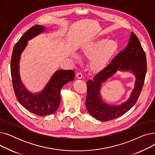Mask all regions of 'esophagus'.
I'll use <instances>...</instances> for the list:
<instances>
[{"instance_id": "34e87169", "label": "esophagus", "mask_w": 155, "mask_h": 155, "mask_svg": "<svg viewBox=\"0 0 155 155\" xmlns=\"http://www.w3.org/2000/svg\"><path fill=\"white\" fill-rule=\"evenodd\" d=\"M76 77H77V78H78V79H81V78H83V75H82V73H77Z\"/></svg>"}]
</instances>
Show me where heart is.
<instances>
[{
    "label": "heart",
    "instance_id": "obj_1",
    "mask_svg": "<svg viewBox=\"0 0 155 155\" xmlns=\"http://www.w3.org/2000/svg\"><path fill=\"white\" fill-rule=\"evenodd\" d=\"M119 45L114 39L98 38L84 44L80 50L83 57L90 59L88 67L94 73L104 70L118 50ZM73 58L77 61L80 59L78 54L74 53Z\"/></svg>",
    "mask_w": 155,
    "mask_h": 155
}]
</instances>
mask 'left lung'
<instances>
[{"instance_id": "left-lung-1", "label": "left lung", "mask_w": 155, "mask_h": 155, "mask_svg": "<svg viewBox=\"0 0 155 155\" xmlns=\"http://www.w3.org/2000/svg\"><path fill=\"white\" fill-rule=\"evenodd\" d=\"M147 65L146 54L139 39L132 32L127 46L109 64L107 68L87 82L86 107L91 116L97 120L107 121L123 116L137 102L142 91ZM129 71L136 78L135 87L129 99L119 105H110L102 99L100 90L104 83L117 71Z\"/></svg>"}]
</instances>
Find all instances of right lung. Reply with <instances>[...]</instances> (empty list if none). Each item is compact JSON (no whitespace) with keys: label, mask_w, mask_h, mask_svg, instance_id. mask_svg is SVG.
<instances>
[{"label":"right lung","mask_w":155,"mask_h":155,"mask_svg":"<svg viewBox=\"0 0 155 155\" xmlns=\"http://www.w3.org/2000/svg\"><path fill=\"white\" fill-rule=\"evenodd\" d=\"M47 28L35 25L28 30L13 48L11 62V72L14 92L18 102L28 110L38 116L53 114L58 109L62 87L74 80L75 73L71 70H56L41 91L32 93L22 84L19 73V62L22 53L28 41L46 32Z\"/></svg>","instance_id":"1"}]
</instances>
